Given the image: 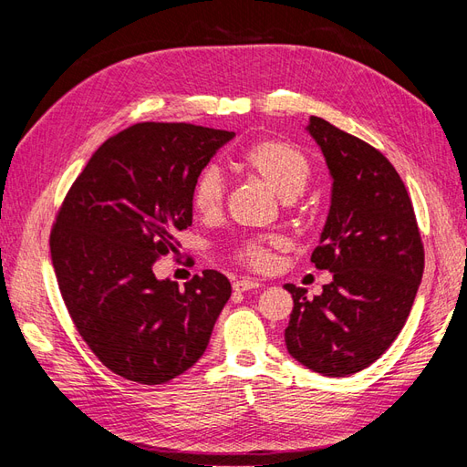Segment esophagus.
<instances>
[{"instance_id":"34e87169","label":"esophagus","mask_w":467,"mask_h":467,"mask_svg":"<svg viewBox=\"0 0 467 467\" xmlns=\"http://www.w3.org/2000/svg\"><path fill=\"white\" fill-rule=\"evenodd\" d=\"M263 285L257 280H251V278H242V280H235L234 282V290L235 292H247V290H255L261 288Z\"/></svg>"}]
</instances>
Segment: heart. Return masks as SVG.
Segmentation results:
<instances>
[{
    "label": "heart",
    "mask_w": 467,
    "mask_h": 467,
    "mask_svg": "<svg viewBox=\"0 0 467 467\" xmlns=\"http://www.w3.org/2000/svg\"><path fill=\"white\" fill-rule=\"evenodd\" d=\"M239 161L249 175L259 179L282 201H292L302 194L312 179V163L307 155L286 140H259L242 153ZM223 191L220 169L216 165L204 167L191 187V204L196 214L204 218L216 216L223 204ZM280 249H285V239L280 235L244 237L232 245V259L249 271L266 273L275 266Z\"/></svg>",
    "instance_id": "obj_1"
}]
</instances>
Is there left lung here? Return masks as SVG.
<instances>
[{"mask_svg":"<svg viewBox=\"0 0 467 467\" xmlns=\"http://www.w3.org/2000/svg\"><path fill=\"white\" fill-rule=\"evenodd\" d=\"M309 134L333 177L331 208L312 253L331 285L314 300L286 285L294 307L290 355L323 376H348L376 362L400 335L425 271L413 202L388 158L364 140L312 117Z\"/></svg>","mask_w":467,"mask_h":467,"instance_id":"8db88e82","label":"left lung"}]
</instances>
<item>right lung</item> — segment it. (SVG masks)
I'll return each instance as SVG.
<instances>
[{
    "instance_id": "1",
    "label": "right lung",
    "mask_w": 467,
    "mask_h": 467,
    "mask_svg": "<svg viewBox=\"0 0 467 467\" xmlns=\"http://www.w3.org/2000/svg\"><path fill=\"white\" fill-rule=\"evenodd\" d=\"M234 132L138 122L74 181L50 230L58 288L79 337L117 376L158 386L202 357L232 285L206 268L179 288L153 263L192 223L191 187Z\"/></svg>"
}]
</instances>
